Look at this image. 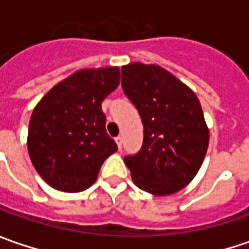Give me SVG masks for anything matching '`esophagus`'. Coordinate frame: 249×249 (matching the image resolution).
I'll list each match as a JSON object with an SVG mask.
<instances>
[{
    "mask_svg": "<svg viewBox=\"0 0 249 249\" xmlns=\"http://www.w3.org/2000/svg\"><path fill=\"white\" fill-rule=\"evenodd\" d=\"M115 141H116V144H118V148L122 149V142H123V139H122V137H116Z\"/></svg>",
    "mask_w": 249,
    "mask_h": 249,
    "instance_id": "esophagus-1",
    "label": "esophagus"
}]
</instances>
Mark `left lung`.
<instances>
[{
    "instance_id": "8db88e82",
    "label": "left lung",
    "mask_w": 249,
    "mask_h": 249,
    "mask_svg": "<svg viewBox=\"0 0 249 249\" xmlns=\"http://www.w3.org/2000/svg\"><path fill=\"white\" fill-rule=\"evenodd\" d=\"M122 87L139 110L144 140L124 157L134 184L154 196L180 191L196 177L209 144L201 104L194 91L158 65L122 66Z\"/></svg>"
}]
</instances>
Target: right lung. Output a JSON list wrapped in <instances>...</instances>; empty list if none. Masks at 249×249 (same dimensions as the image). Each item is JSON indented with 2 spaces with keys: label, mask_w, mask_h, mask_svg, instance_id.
<instances>
[{
  "label": "right lung",
  "mask_w": 249,
  "mask_h": 249,
  "mask_svg": "<svg viewBox=\"0 0 249 249\" xmlns=\"http://www.w3.org/2000/svg\"><path fill=\"white\" fill-rule=\"evenodd\" d=\"M120 82L118 66L82 69L44 95L33 109L27 149L37 173L63 193L94 184L104 160L118 151L101 104Z\"/></svg>",
  "instance_id": "obj_1"
}]
</instances>
